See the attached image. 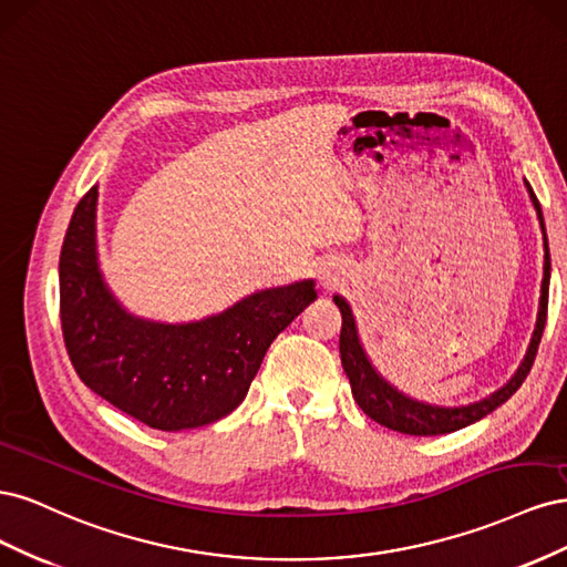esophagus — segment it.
Segmentation results:
<instances>
[{
	"instance_id": "esophagus-1",
	"label": "esophagus",
	"mask_w": 567,
	"mask_h": 567,
	"mask_svg": "<svg viewBox=\"0 0 567 567\" xmlns=\"http://www.w3.org/2000/svg\"><path fill=\"white\" fill-rule=\"evenodd\" d=\"M321 281H323V286H326V288H329V286H333V284H336V277H331V274H323Z\"/></svg>"
}]
</instances>
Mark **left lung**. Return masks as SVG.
Here are the masks:
<instances>
[{"label": "left lung", "mask_w": 567, "mask_h": 567, "mask_svg": "<svg viewBox=\"0 0 567 567\" xmlns=\"http://www.w3.org/2000/svg\"><path fill=\"white\" fill-rule=\"evenodd\" d=\"M527 192L532 203H535V210L539 217V225H542V234H544V281H542V298H539V315H537V329L532 333L529 340V348L527 354L523 359V364L518 367L516 375L502 388L496 390L494 394H489L487 400L483 402H475L468 406H433V404H423L406 398V394L394 390L388 381H383L375 369L371 367V362L367 359L362 346H359V338H357V326L352 319V310L350 305L342 300V298H333L338 310L342 315V326H340V362L342 369H346L350 385H352V398L359 404V409L364 411L369 419H373L375 423H381L390 431H398L404 435H444V433H454L461 431V427H466L480 419H485L487 414L496 406H502L513 392H516L523 381L527 379V373L535 364V357H537V348H539V340L544 333V326H546V310H548V279H551V255H548V244H546V227H544V217H542V205L532 192L529 184L525 182Z\"/></svg>", "instance_id": "left-lung-1"}]
</instances>
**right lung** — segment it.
Listing matches in <instances>:
<instances>
[{"mask_svg":"<svg viewBox=\"0 0 567 567\" xmlns=\"http://www.w3.org/2000/svg\"><path fill=\"white\" fill-rule=\"evenodd\" d=\"M94 215L96 186L78 203L59 262L61 329L82 383L127 416L165 433L231 414L248 394L271 340L317 300L315 284L260 290L196 323L134 319L99 274Z\"/></svg>","mask_w":567,"mask_h":567,"instance_id":"right-lung-1","label":"right lung"}]
</instances>
